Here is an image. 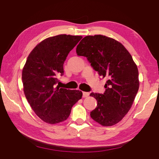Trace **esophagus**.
<instances>
[{
	"instance_id": "34e87169",
	"label": "esophagus",
	"mask_w": 159,
	"mask_h": 159,
	"mask_svg": "<svg viewBox=\"0 0 159 159\" xmlns=\"http://www.w3.org/2000/svg\"><path fill=\"white\" fill-rule=\"evenodd\" d=\"M90 93L88 92H83V98H87V97L89 96Z\"/></svg>"
}]
</instances>
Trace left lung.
I'll return each instance as SVG.
<instances>
[{
  "label": "left lung",
  "instance_id": "1",
  "mask_svg": "<svg viewBox=\"0 0 159 159\" xmlns=\"http://www.w3.org/2000/svg\"><path fill=\"white\" fill-rule=\"evenodd\" d=\"M76 53L87 57L99 76L109 79L104 94L90 93L98 101L91 118L103 126L116 124L130 109L139 90V72L131 55L120 42L103 35L83 38Z\"/></svg>",
  "mask_w": 159,
  "mask_h": 159
}]
</instances>
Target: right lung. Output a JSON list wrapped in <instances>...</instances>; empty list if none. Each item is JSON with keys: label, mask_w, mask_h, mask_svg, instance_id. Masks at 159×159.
Wrapping results in <instances>:
<instances>
[{"label": "right lung", "mask_w": 159, "mask_h": 159, "mask_svg": "<svg viewBox=\"0 0 159 159\" xmlns=\"http://www.w3.org/2000/svg\"><path fill=\"white\" fill-rule=\"evenodd\" d=\"M82 36L61 34L39 43L29 54L22 69L24 93L38 116L56 124L66 120L72 107L82 98L80 90L60 88L58 74H64L67 55Z\"/></svg>", "instance_id": "obj_1"}]
</instances>
